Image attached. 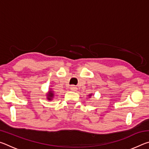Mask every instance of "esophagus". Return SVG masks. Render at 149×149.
Here are the masks:
<instances>
[{"label": "esophagus", "mask_w": 149, "mask_h": 149, "mask_svg": "<svg viewBox=\"0 0 149 149\" xmlns=\"http://www.w3.org/2000/svg\"><path fill=\"white\" fill-rule=\"evenodd\" d=\"M70 89L72 91H75L77 89V87H75V85H71V86H70Z\"/></svg>", "instance_id": "34e87169"}]
</instances>
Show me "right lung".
I'll return each mask as SVG.
<instances>
[{"mask_svg":"<svg viewBox=\"0 0 149 149\" xmlns=\"http://www.w3.org/2000/svg\"><path fill=\"white\" fill-rule=\"evenodd\" d=\"M48 99H49V100H51L52 99L51 98L53 97V93H52V92L51 91H50L49 92V94H48Z\"/></svg>","mask_w":149,"mask_h":149,"instance_id":"right-lung-1","label":"right lung"}]
</instances>
